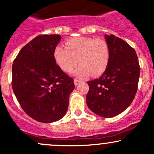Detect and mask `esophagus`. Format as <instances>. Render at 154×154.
I'll return each mask as SVG.
<instances>
[{"mask_svg":"<svg viewBox=\"0 0 154 154\" xmlns=\"http://www.w3.org/2000/svg\"><path fill=\"white\" fill-rule=\"evenodd\" d=\"M81 82V81L80 80H77V79H74V85H78L79 84H80Z\"/></svg>","mask_w":154,"mask_h":154,"instance_id":"obj_1","label":"esophagus"}]
</instances>
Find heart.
Masks as SVG:
<instances>
[{
  "instance_id": "obj_1",
  "label": "heart",
  "mask_w": 154,
  "mask_h": 154,
  "mask_svg": "<svg viewBox=\"0 0 154 154\" xmlns=\"http://www.w3.org/2000/svg\"><path fill=\"white\" fill-rule=\"evenodd\" d=\"M54 57L66 72H72L79 61L81 64L74 74L85 78L91 74L99 76L106 70L109 60V48L107 42L102 38L75 37L66 42V48L57 47Z\"/></svg>"
}]
</instances>
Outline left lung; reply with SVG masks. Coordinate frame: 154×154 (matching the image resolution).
I'll return each instance as SVG.
<instances>
[{
    "mask_svg": "<svg viewBox=\"0 0 154 154\" xmlns=\"http://www.w3.org/2000/svg\"><path fill=\"white\" fill-rule=\"evenodd\" d=\"M109 48L108 66L99 79L88 82L86 103L89 109L103 118L124 112L137 91L140 69L136 52L121 38L104 35Z\"/></svg>",
    "mask_w": 154,
    "mask_h": 154,
    "instance_id": "obj_1",
    "label": "left lung"
}]
</instances>
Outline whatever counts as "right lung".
Returning <instances> with one entry per match:
<instances>
[{
    "mask_svg": "<svg viewBox=\"0 0 154 154\" xmlns=\"http://www.w3.org/2000/svg\"><path fill=\"white\" fill-rule=\"evenodd\" d=\"M60 35L36 36L21 49L12 65V89L27 115L42 123L61 119L69 107L74 80L56 64Z\"/></svg>",
    "mask_w": 154,
    "mask_h": 154,
    "instance_id": "1",
    "label": "right lung"
}]
</instances>
